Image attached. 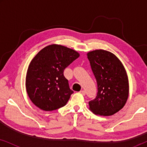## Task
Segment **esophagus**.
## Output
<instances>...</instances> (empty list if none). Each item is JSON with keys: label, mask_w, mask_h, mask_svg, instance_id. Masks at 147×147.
<instances>
[{"label": "esophagus", "mask_w": 147, "mask_h": 147, "mask_svg": "<svg viewBox=\"0 0 147 147\" xmlns=\"http://www.w3.org/2000/svg\"><path fill=\"white\" fill-rule=\"evenodd\" d=\"M80 93L82 94V95H84V96L86 95V92H85V91H84V90H81V91L80 92Z\"/></svg>", "instance_id": "esophagus-1"}]
</instances>
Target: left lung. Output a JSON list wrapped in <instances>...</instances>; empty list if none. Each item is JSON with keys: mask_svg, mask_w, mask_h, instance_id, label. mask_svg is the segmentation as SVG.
<instances>
[{"mask_svg": "<svg viewBox=\"0 0 147 147\" xmlns=\"http://www.w3.org/2000/svg\"><path fill=\"white\" fill-rule=\"evenodd\" d=\"M87 55L98 85L97 96L89 102V109L96 115H114L128 100L129 84L125 68L114 53L106 50H94Z\"/></svg>", "mask_w": 147, "mask_h": 147, "instance_id": "8db88e82", "label": "left lung"}]
</instances>
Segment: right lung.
Returning a JSON list of instances; mask_svg holds the SVG:
<instances>
[{
	"mask_svg": "<svg viewBox=\"0 0 147 147\" xmlns=\"http://www.w3.org/2000/svg\"><path fill=\"white\" fill-rule=\"evenodd\" d=\"M79 57L75 50L52 44L33 57L27 69L25 86L30 100L37 107L51 111L65 105L74 92L63 70Z\"/></svg>",
	"mask_w": 147,
	"mask_h": 147,
	"instance_id": "1",
	"label": "right lung"
}]
</instances>
